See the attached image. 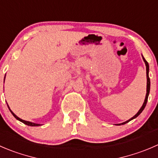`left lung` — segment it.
<instances>
[{
    "mask_svg": "<svg viewBox=\"0 0 158 158\" xmlns=\"http://www.w3.org/2000/svg\"><path fill=\"white\" fill-rule=\"evenodd\" d=\"M143 61H144L145 62V65H146V70H147V79H148V82H147V94H146V97H145V100H144V102H143V106H141V108L140 109V110L138 111V113H137V114L135 115L134 116H133L131 119H130L129 120H127V121L124 122V123H120V124H117V125H121V124H125V123H128L129 121H131V120H132L133 119H134V118L137 117V116H139V115L141 113V112L143 111V109L145 108V106H146V104H147V102H148V96H149V93H150V86H151V80H150V78H149V76H148V73H149V65H148V62H147L146 60H145L144 58L143 57Z\"/></svg>",
    "mask_w": 158,
    "mask_h": 158,
    "instance_id": "left-lung-1",
    "label": "left lung"
}]
</instances>
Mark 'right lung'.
Masks as SVG:
<instances>
[{
    "mask_svg": "<svg viewBox=\"0 0 158 158\" xmlns=\"http://www.w3.org/2000/svg\"><path fill=\"white\" fill-rule=\"evenodd\" d=\"M4 78H5V77H4ZM8 108H9V107H8ZM9 110H10V108H9ZM10 111L11 112L12 115H13V116H15V118H16L17 120H19V121L22 122L23 123H24V124L27 125V126H31V127H37V126H40V124H38V123H31V122H29V121H25V120H21V119H20L19 117H18V116H17L16 115H15V113H14L13 112L11 111V110H10Z\"/></svg>",
    "mask_w": 158,
    "mask_h": 158,
    "instance_id": "right-lung-1",
    "label": "right lung"
}]
</instances>
